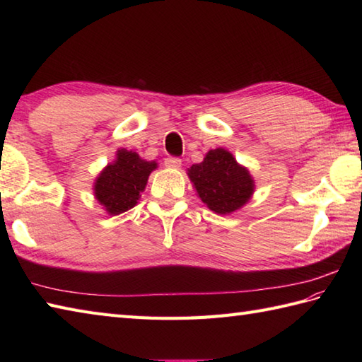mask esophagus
<instances>
[{"label": "esophagus", "instance_id": "esophagus-1", "mask_svg": "<svg viewBox=\"0 0 362 362\" xmlns=\"http://www.w3.org/2000/svg\"><path fill=\"white\" fill-rule=\"evenodd\" d=\"M165 166L177 169V168L182 166V160L179 157H166L165 158Z\"/></svg>", "mask_w": 362, "mask_h": 362}]
</instances>
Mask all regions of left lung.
I'll use <instances>...</instances> for the list:
<instances>
[{"mask_svg": "<svg viewBox=\"0 0 362 362\" xmlns=\"http://www.w3.org/2000/svg\"><path fill=\"white\" fill-rule=\"evenodd\" d=\"M188 175L202 202L218 214L241 209L253 193V180L247 169L221 148L206 153L202 163L191 166Z\"/></svg>", "mask_w": 362, "mask_h": 362, "instance_id": "8db88e82", "label": "left lung"}]
</instances>
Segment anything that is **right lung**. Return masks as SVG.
Listing matches in <instances>:
<instances>
[{"label":"right lung","instance_id":"right-lung-1","mask_svg":"<svg viewBox=\"0 0 362 362\" xmlns=\"http://www.w3.org/2000/svg\"><path fill=\"white\" fill-rule=\"evenodd\" d=\"M157 168L156 161H144L138 153L121 149L115 163L99 174L95 196L110 214H121L136 205L149 174Z\"/></svg>","mask_w":362,"mask_h":362}]
</instances>
